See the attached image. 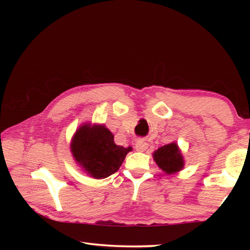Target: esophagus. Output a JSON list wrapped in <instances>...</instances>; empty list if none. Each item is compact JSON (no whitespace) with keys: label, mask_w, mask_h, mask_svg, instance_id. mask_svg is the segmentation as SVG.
<instances>
[{"label":"esophagus","mask_w":250,"mask_h":250,"mask_svg":"<svg viewBox=\"0 0 250 250\" xmlns=\"http://www.w3.org/2000/svg\"><path fill=\"white\" fill-rule=\"evenodd\" d=\"M147 146H149V145H147V142H146L145 140H138L137 142H135V150L139 151V152H143L146 151L147 149Z\"/></svg>","instance_id":"esophagus-1"}]
</instances>
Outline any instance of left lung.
Returning a JSON list of instances; mask_svg holds the SVG:
<instances>
[{"mask_svg":"<svg viewBox=\"0 0 250 250\" xmlns=\"http://www.w3.org/2000/svg\"><path fill=\"white\" fill-rule=\"evenodd\" d=\"M153 159L158 167L167 174H174L184 167V160L175 142L166 145L154 151Z\"/></svg>","mask_w":250,"mask_h":250,"instance_id":"obj_1","label":"left lung"}]
</instances>
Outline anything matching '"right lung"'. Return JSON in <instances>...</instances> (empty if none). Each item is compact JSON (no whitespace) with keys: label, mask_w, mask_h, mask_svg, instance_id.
Wrapping results in <instances>:
<instances>
[{"label":"right lung","mask_w":250,"mask_h":250,"mask_svg":"<svg viewBox=\"0 0 250 250\" xmlns=\"http://www.w3.org/2000/svg\"><path fill=\"white\" fill-rule=\"evenodd\" d=\"M76 162L94 179H105L116 173L132 151V147L117 146L113 134L103 125L86 124L76 131L70 145Z\"/></svg>","instance_id":"obj_1"}]
</instances>
